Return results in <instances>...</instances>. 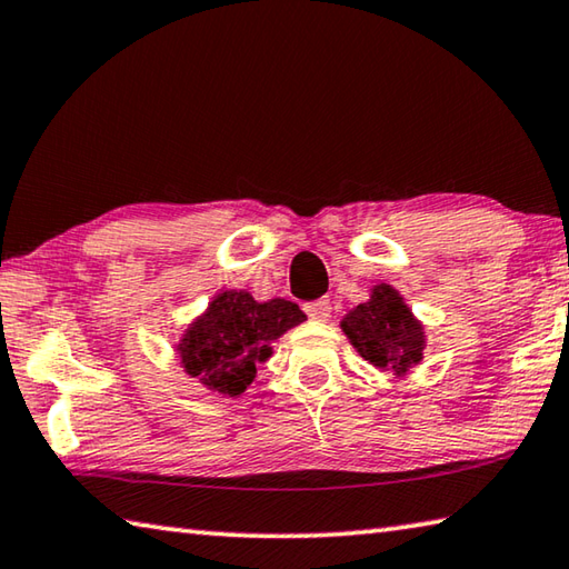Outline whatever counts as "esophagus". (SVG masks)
<instances>
[{
    "instance_id": "obj_1",
    "label": "esophagus",
    "mask_w": 569,
    "mask_h": 569,
    "mask_svg": "<svg viewBox=\"0 0 569 569\" xmlns=\"http://www.w3.org/2000/svg\"><path fill=\"white\" fill-rule=\"evenodd\" d=\"M303 311L311 316L313 320H328V316H330V301H326V298H320V301L306 303Z\"/></svg>"
}]
</instances>
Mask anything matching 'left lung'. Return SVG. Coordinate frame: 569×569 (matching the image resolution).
<instances>
[{"label": "left lung", "mask_w": 569, "mask_h": 569, "mask_svg": "<svg viewBox=\"0 0 569 569\" xmlns=\"http://www.w3.org/2000/svg\"><path fill=\"white\" fill-rule=\"evenodd\" d=\"M348 343L373 368L390 370L396 378H406L422 363L426 353V326L406 303L396 286L376 283L368 301L340 318Z\"/></svg>", "instance_id": "8db88e82"}]
</instances>
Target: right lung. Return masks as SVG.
I'll use <instances>...</instances> for the list:
<instances>
[{
	"mask_svg": "<svg viewBox=\"0 0 569 569\" xmlns=\"http://www.w3.org/2000/svg\"><path fill=\"white\" fill-rule=\"evenodd\" d=\"M303 320L293 301H256L249 291L229 288L189 320L173 350L186 376L216 396L239 398L253 383L256 366L273 356L276 340Z\"/></svg>",
	"mask_w": 569,
	"mask_h": 569,
	"instance_id": "right-lung-1",
	"label": "right lung"
}]
</instances>
